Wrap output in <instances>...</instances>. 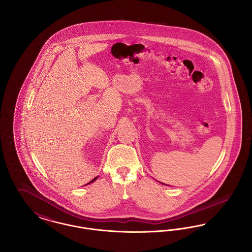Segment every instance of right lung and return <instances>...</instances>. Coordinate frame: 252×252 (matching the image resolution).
<instances>
[{"label": "right lung", "mask_w": 252, "mask_h": 252, "mask_svg": "<svg viewBox=\"0 0 252 252\" xmlns=\"http://www.w3.org/2000/svg\"><path fill=\"white\" fill-rule=\"evenodd\" d=\"M96 179H97V177H96V178H94V180H92V181H90V182H89V183H88V184H90V183H92V182H94V180H96ZM86 185H87V184H86Z\"/></svg>", "instance_id": "add662e5"}]
</instances>
